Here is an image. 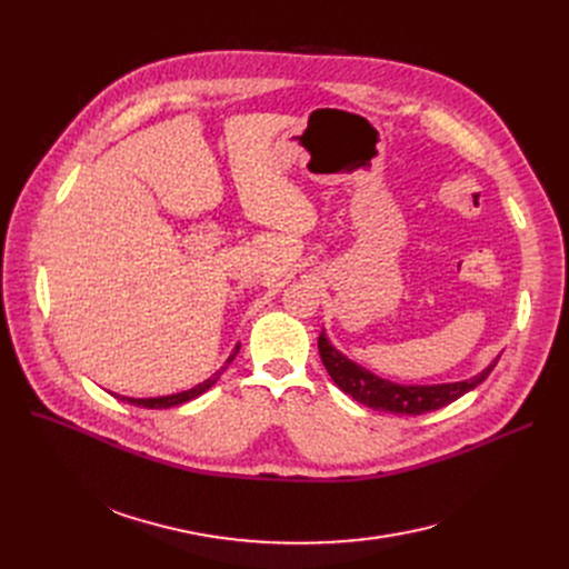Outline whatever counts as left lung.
Segmentation results:
<instances>
[{
	"mask_svg": "<svg viewBox=\"0 0 569 569\" xmlns=\"http://www.w3.org/2000/svg\"><path fill=\"white\" fill-rule=\"evenodd\" d=\"M318 350L327 373L332 376V380L348 397L373 410H385L395 415H425L429 410H438L447 403L457 401L466 392L475 390V387L493 371L498 362L496 357L493 365H489L480 376H475L470 380L440 382V385H399L392 380H385L371 373L369 369L348 360L343 352H339L330 343L325 330L318 337Z\"/></svg>",
	"mask_w": 569,
	"mask_h": 569,
	"instance_id": "left-lung-1",
	"label": "left lung"
}]
</instances>
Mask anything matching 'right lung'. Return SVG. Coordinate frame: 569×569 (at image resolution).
<instances>
[{
  "label": "right lung",
  "instance_id": "1",
  "mask_svg": "<svg viewBox=\"0 0 569 569\" xmlns=\"http://www.w3.org/2000/svg\"><path fill=\"white\" fill-rule=\"evenodd\" d=\"M237 352H239V343H237L234 350L230 352V357L226 360V365L221 367V371H217L212 378L202 380L200 385L191 387V390H187V392H177V395H168V397H152V399H131V397H122V401H129L131 406H138V408H172V406H179V403H187V401L200 397L202 392H207L209 387H212V385L219 380V376L228 369V365L234 360ZM112 397H117V395H112ZM117 399H119V397H117Z\"/></svg>",
  "mask_w": 569,
  "mask_h": 569
}]
</instances>
